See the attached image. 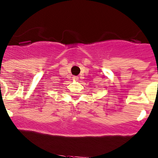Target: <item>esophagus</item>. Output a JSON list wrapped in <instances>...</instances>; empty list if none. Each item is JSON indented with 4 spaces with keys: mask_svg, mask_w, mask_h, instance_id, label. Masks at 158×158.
I'll use <instances>...</instances> for the list:
<instances>
[{
    "mask_svg": "<svg viewBox=\"0 0 158 158\" xmlns=\"http://www.w3.org/2000/svg\"><path fill=\"white\" fill-rule=\"evenodd\" d=\"M73 78L74 80H78V77H77V76H73Z\"/></svg>",
    "mask_w": 158,
    "mask_h": 158,
    "instance_id": "1",
    "label": "esophagus"
}]
</instances>
